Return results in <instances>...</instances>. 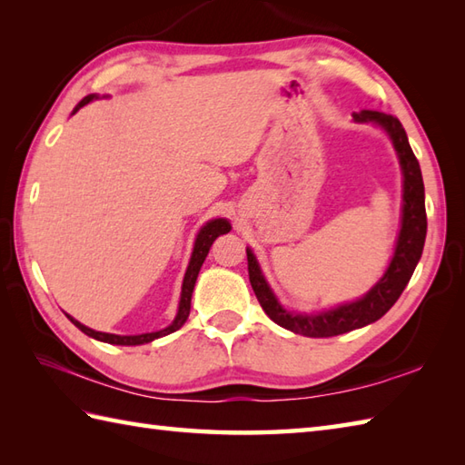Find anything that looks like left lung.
Masks as SVG:
<instances>
[{"label":"left lung","instance_id":"1","mask_svg":"<svg viewBox=\"0 0 465 465\" xmlns=\"http://www.w3.org/2000/svg\"><path fill=\"white\" fill-rule=\"evenodd\" d=\"M358 122H375L390 134L393 147L400 155V163L403 170V217L401 232L393 253L391 263L383 278L363 295L361 300L353 303H345L331 312H323L318 315H302L285 312L275 300V295L265 283L260 272V265L255 262L253 253L248 250V272L250 283L253 288L263 312L270 315L282 328L293 333L308 335V338H331L345 331L363 328L388 312L398 302L403 288H406L413 270L421 258L423 242H426L428 217H426V202H423V180L420 162L413 155L406 130L400 124L398 117L381 112H361L353 114Z\"/></svg>","mask_w":465,"mask_h":465}]
</instances>
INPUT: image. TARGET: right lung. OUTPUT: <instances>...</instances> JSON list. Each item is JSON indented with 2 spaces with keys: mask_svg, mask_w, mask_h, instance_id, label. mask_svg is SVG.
Instances as JSON below:
<instances>
[{
  "mask_svg": "<svg viewBox=\"0 0 465 465\" xmlns=\"http://www.w3.org/2000/svg\"><path fill=\"white\" fill-rule=\"evenodd\" d=\"M94 100V95H87L84 97V100L80 102V105L75 107V112L80 110V107H84L85 104H90ZM74 112V114H75ZM230 232V223H227L225 220H212L210 223H205L202 227V232L197 233V240H195V245H193V253H192V260H190V265H187V272H185V278H183V285H182V300H180V312H177L173 323L170 325V328L165 330H160V331H152V333H142V335H115V333H104V331H94L90 328H85L84 323H80L77 320H74L72 315H67L69 322H72L74 325H77L84 333L92 335V338L100 340V341H105V343H115V345H140V343H150L157 338H162V335H167V333H173L175 330H180L182 325L185 323L187 315H190V308H192V293H193V285H195V280H197V273H200V268L202 263L205 260L207 252H210L212 243L215 242L217 235L222 233H227Z\"/></svg>",
  "mask_w": 465,
  "mask_h": 465,
  "instance_id": "1",
  "label": "right lung"
}]
</instances>
